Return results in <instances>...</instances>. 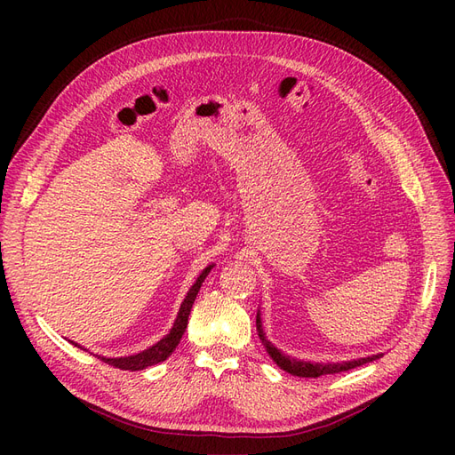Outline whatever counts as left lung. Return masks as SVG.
Listing matches in <instances>:
<instances>
[{
	"instance_id": "1",
	"label": "left lung",
	"mask_w": 455,
	"mask_h": 455,
	"mask_svg": "<svg viewBox=\"0 0 455 455\" xmlns=\"http://www.w3.org/2000/svg\"><path fill=\"white\" fill-rule=\"evenodd\" d=\"M256 330H258V336H259L261 343H264V347L271 355V359L277 363L283 370H286L288 374H294V376H299V378H319V376H328V374H338V371H347L351 368H356V366H363L366 363L376 361V359H379V356H381V355H371V356H366V359L349 361V363H334V364H330V363L328 364L304 363V361H296V359H292V356H288V355H283L277 347H273V343L266 339L264 330H261L259 315L256 316Z\"/></svg>"
}]
</instances>
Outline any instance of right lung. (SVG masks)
<instances>
[{
	"instance_id": "1",
	"label": "right lung",
	"mask_w": 455,
	"mask_h": 455,
	"mask_svg": "<svg viewBox=\"0 0 455 455\" xmlns=\"http://www.w3.org/2000/svg\"><path fill=\"white\" fill-rule=\"evenodd\" d=\"M212 266L206 267L199 277L196 281V284L189 288V292L186 296V299L182 301L180 306V313H178L176 321H174V326L171 332L164 336L161 341H157L154 347H149L139 355H131V356H121V359H106V356H100V361L112 364L116 368H121V370H144L148 366H154L157 363H163L167 356L176 349L178 343H180L184 332H186V326H188V316H189V311H191V306H194V301L197 298V292L199 288L203 284V281L206 279V275L211 273Z\"/></svg>"
}]
</instances>
